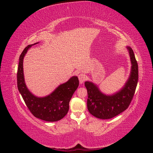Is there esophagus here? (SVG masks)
<instances>
[{"label": "esophagus", "mask_w": 153, "mask_h": 153, "mask_svg": "<svg viewBox=\"0 0 153 153\" xmlns=\"http://www.w3.org/2000/svg\"><path fill=\"white\" fill-rule=\"evenodd\" d=\"M78 79H79V82H80V84H82L83 83H84V82L85 80V79H86L85 75H84V74H83V73L79 74V75H78Z\"/></svg>", "instance_id": "34e87169"}]
</instances>
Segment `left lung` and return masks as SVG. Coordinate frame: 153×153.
Masks as SVG:
<instances>
[{
    "label": "left lung",
    "mask_w": 153,
    "mask_h": 153,
    "mask_svg": "<svg viewBox=\"0 0 153 153\" xmlns=\"http://www.w3.org/2000/svg\"><path fill=\"white\" fill-rule=\"evenodd\" d=\"M130 56V75L122 89L112 95L102 93L96 85L85 82L87 90V108L94 117L101 119H111L126 110L135 94L138 79V64L131 47H127Z\"/></svg>",
    "instance_id": "8db88e82"
}]
</instances>
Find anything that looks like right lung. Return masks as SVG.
I'll use <instances>...</instances> for the list:
<instances>
[{"label": "right lung", "instance_id": "right-lung-1", "mask_svg": "<svg viewBox=\"0 0 153 153\" xmlns=\"http://www.w3.org/2000/svg\"><path fill=\"white\" fill-rule=\"evenodd\" d=\"M33 45H29L23 50L19 59L17 71L18 89L30 112L34 117L45 121L54 122L62 119L69 110V103L79 85L77 76H72L64 84L60 85L50 94L39 98L32 94L26 86L23 61L27 50Z\"/></svg>", "mask_w": 153, "mask_h": 153}]
</instances>
